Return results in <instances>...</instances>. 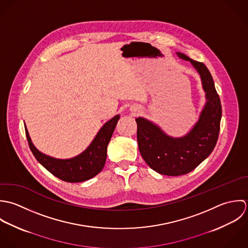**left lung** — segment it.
I'll return each instance as SVG.
<instances>
[{
	"instance_id": "1",
	"label": "left lung",
	"mask_w": 248,
	"mask_h": 248,
	"mask_svg": "<svg viewBox=\"0 0 248 248\" xmlns=\"http://www.w3.org/2000/svg\"><path fill=\"white\" fill-rule=\"evenodd\" d=\"M177 55L190 61L198 70L206 92L207 103L197 124L185 137L174 139L148 120L136 119L137 141L142 157L152 170L170 176L192 171L211 154L218 139L222 114L220 99L208 68L181 52Z\"/></svg>"
}]
</instances>
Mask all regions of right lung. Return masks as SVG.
Returning <instances> with one entry per match:
<instances>
[{
    "label": "right lung",
    "mask_w": 248,
    "mask_h": 248,
    "mask_svg": "<svg viewBox=\"0 0 248 248\" xmlns=\"http://www.w3.org/2000/svg\"><path fill=\"white\" fill-rule=\"evenodd\" d=\"M119 119L120 116L117 115L108 121L85 151L68 160L54 159L41 153L33 146L26 127L25 129L30 149L36 160L54 176L63 181L75 183L86 181L100 172L105 164L108 143Z\"/></svg>",
    "instance_id": "obj_1"
}]
</instances>
